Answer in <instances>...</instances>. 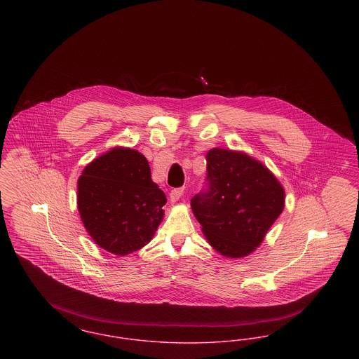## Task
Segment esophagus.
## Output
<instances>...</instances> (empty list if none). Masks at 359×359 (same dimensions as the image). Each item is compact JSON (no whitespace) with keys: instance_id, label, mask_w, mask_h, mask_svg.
<instances>
[{"instance_id":"34e87169","label":"esophagus","mask_w":359,"mask_h":359,"mask_svg":"<svg viewBox=\"0 0 359 359\" xmlns=\"http://www.w3.org/2000/svg\"><path fill=\"white\" fill-rule=\"evenodd\" d=\"M183 188H173L171 191V194H170V199H171V202H176V201H179L180 198H182V195H183Z\"/></svg>"}]
</instances>
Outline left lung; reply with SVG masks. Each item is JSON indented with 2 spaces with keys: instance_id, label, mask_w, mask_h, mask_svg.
I'll return each instance as SVG.
<instances>
[{
  "instance_id": "obj_1",
  "label": "left lung",
  "mask_w": 359,
  "mask_h": 359,
  "mask_svg": "<svg viewBox=\"0 0 359 359\" xmlns=\"http://www.w3.org/2000/svg\"><path fill=\"white\" fill-rule=\"evenodd\" d=\"M207 189L191 199L208 243L222 256L253 253L285 205V192L262 163L243 152L208 151Z\"/></svg>"
}]
</instances>
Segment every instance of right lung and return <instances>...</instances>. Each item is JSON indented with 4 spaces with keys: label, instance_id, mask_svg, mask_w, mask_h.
<instances>
[{
    "label": "right lung",
    "instance_id": "obj_1",
    "mask_svg": "<svg viewBox=\"0 0 359 359\" xmlns=\"http://www.w3.org/2000/svg\"><path fill=\"white\" fill-rule=\"evenodd\" d=\"M165 194L152 182L144 154L116 147L94 158L78 180V208L87 233L116 256L144 248L163 221Z\"/></svg>",
    "mask_w": 359,
    "mask_h": 359
}]
</instances>
